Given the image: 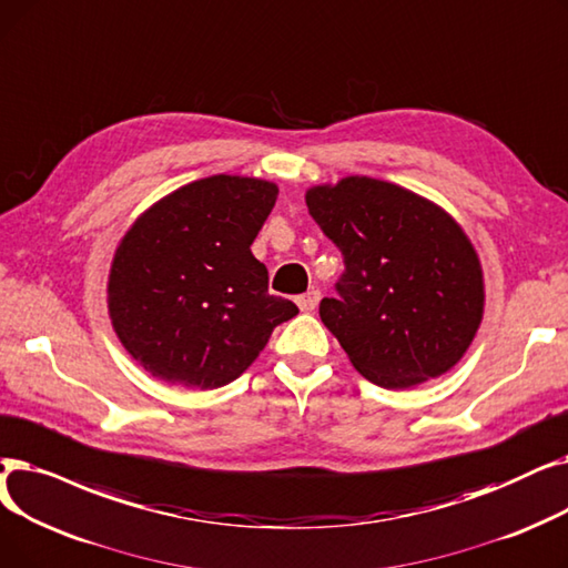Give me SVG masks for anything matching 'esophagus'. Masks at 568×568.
<instances>
[{"instance_id":"34e87169","label":"esophagus","mask_w":568,"mask_h":568,"mask_svg":"<svg viewBox=\"0 0 568 568\" xmlns=\"http://www.w3.org/2000/svg\"><path fill=\"white\" fill-rule=\"evenodd\" d=\"M318 301H321V291L312 288V291L298 295V301H295V303H298V307H301L303 312H314L316 305H318Z\"/></svg>"}]
</instances>
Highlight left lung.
<instances>
[{"label": "left lung", "instance_id": "1", "mask_svg": "<svg viewBox=\"0 0 568 568\" xmlns=\"http://www.w3.org/2000/svg\"><path fill=\"white\" fill-rule=\"evenodd\" d=\"M305 201L344 258L318 316L354 367L384 388L448 372L483 318V273L465 231L435 203L374 178L314 186Z\"/></svg>", "mask_w": 568, "mask_h": 568}]
</instances>
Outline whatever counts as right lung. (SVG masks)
I'll use <instances>...</instances> for the list:
<instances>
[{"label":"right lung","instance_id":"1","mask_svg":"<svg viewBox=\"0 0 568 568\" xmlns=\"http://www.w3.org/2000/svg\"><path fill=\"white\" fill-rule=\"evenodd\" d=\"M275 201L273 182L212 175L161 199L122 237L108 310L124 348L156 379L222 388L298 314L267 293V270L250 250Z\"/></svg>","mask_w":568,"mask_h":568}]
</instances>
